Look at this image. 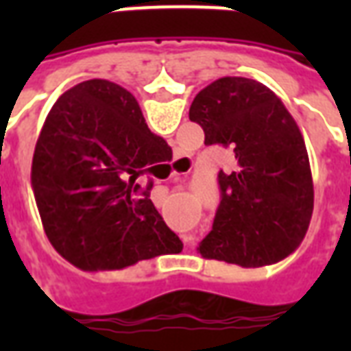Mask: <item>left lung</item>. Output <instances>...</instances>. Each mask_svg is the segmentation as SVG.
Here are the masks:
<instances>
[{
	"label": "left lung",
	"mask_w": 351,
	"mask_h": 351,
	"mask_svg": "<svg viewBox=\"0 0 351 351\" xmlns=\"http://www.w3.org/2000/svg\"><path fill=\"white\" fill-rule=\"evenodd\" d=\"M190 120L205 145L231 146L237 169L220 171L221 201L203 258L241 267L278 263L306 235L314 186L304 138L278 95L258 80L223 77L195 95Z\"/></svg>",
	"instance_id": "8db88e82"
}]
</instances>
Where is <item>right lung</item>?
Segmentation results:
<instances>
[{
  "label": "right lung",
  "mask_w": 351,
  "mask_h": 351,
  "mask_svg": "<svg viewBox=\"0 0 351 351\" xmlns=\"http://www.w3.org/2000/svg\"><path fill=\"white\" fill-rule=\"evenodd\" d=\"M171 146L148 130L137 99L116 82L84 80L64 92L45 120L32 163V188L54 250L82 271H120L178 254L137 182Z\"/></svg>",
  "instance_id": "right-lung-1"
}]
</instances>
